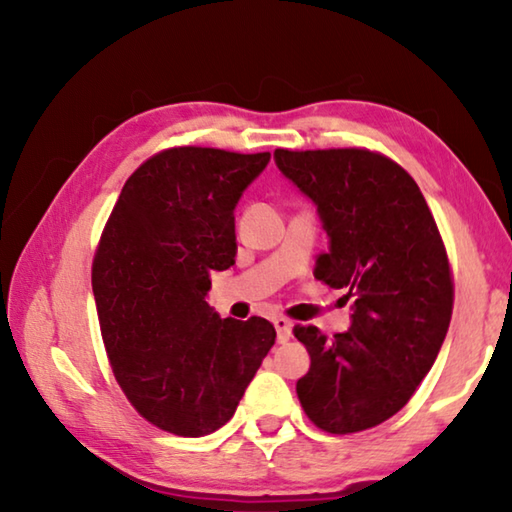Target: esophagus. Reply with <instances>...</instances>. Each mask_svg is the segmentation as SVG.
Masks as SVG:
<instances>
[{
  "mask_svg": "<svg viewBox=\"0 0 512 512\" xmlns=\"http://www.w3.org/2000/svg\"><path fill=\"white\" fill-rule=\"evenodd\" d=\"M275 332H277V343H287L291 339V320L287 318H275L273 320Z\"/></svg>",
  "mask_w": 512,
  "mask_h": 512,
  "instance_id": "esophagus-1",
  "label": "esophagus"
}]
</instances>
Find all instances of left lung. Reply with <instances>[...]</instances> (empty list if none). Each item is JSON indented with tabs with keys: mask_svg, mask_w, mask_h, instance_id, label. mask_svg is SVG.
Returning <instances> with one entry per match:
<instances>
[{
	"mask_svg": "<svg viewBox=\"0 0 512 512\" xmlns=\"http://www.w3.org/2000/svg\"><path fill=\"white\" fill-rule=\"evenodd\" d=\"M329 237L314 275L345 289L350 327L334 339L314 325L293 334L311 357L296 393L329 433L377 427L411 400L443 348L454 284L420 187L400 164L363 149L273 153Z\"/></svg>",
	"mask_w": 512,
	"mask_h": 512,
	"instance_id": "1",
	"label": "left lung"
}]
</instances>
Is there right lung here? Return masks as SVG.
Here are the masks:
<instances>
[{
  "instance_id": "1",
  "label": "right lung",
  "mask_w": 512,
  "mask_h": 512,
  "mask_svg": "<svg viewBox=\"0 0 512 512\" xmlns=\"http://www.w3.org/2000/svg\"><path fill=\"white\" fill-rule=\"evenodd\" d=\"M271 153L180 146L121 189L92 264L112 372L142 418L207 436L237 411L275 343L266 318H221L210 275L235 264V207Z\"/></svg>"
}]
</instances>
